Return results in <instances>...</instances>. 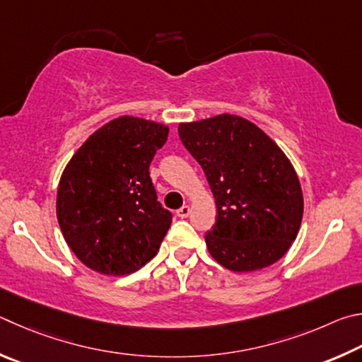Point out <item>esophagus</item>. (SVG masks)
Returning a JSON list of instances; mask_svg holds the SVG:
<instances>
[{
	"label": "esophagus",
	"mask_w": 362,
	"mask_h": 362,
	"mask_svg": "<svg viewBox=\"0 0 362 362\" xmlns=\"http://www.w3.org/2000/svg\"><path fill=\"white\" fill-rule=\"evenodd\" d=\"M189 214H191V208H189L187 205H185V206H181L180 210H177V216H180L181 219H186Z\"/></svg>",
	"instance_id": "obj_1"
}]
</instances>
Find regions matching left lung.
Wrapping results in <instances>:
<instances>
[{
    "mask_svg": "<svg viewBox=\"0 0 362 362\" xmlns=\"http://www.w3.org/2000/svg\"><path fill=\"white\" fill-rule=\"evenodd\" d=\"M216 199L205 242L214 261L252 272L281 259L297 237L302 189L284 152L250 120L221 114L177 127Z\"/></svg>",
    "mask_w": 362,
    "mask_h": 362,
    "instance_id": "1",
    "label": "left lung"
}]
</instances>
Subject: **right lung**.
<instances>
[{
  "mask_svg": "<svg viewBox=\"0 0 362 362\" xmlns=\"http://www.w3.org/2000/svg\"><path fill=\"white\" fill-rule=\"evenodd\" d=\"M168 127L117 117L71 157L60 177L57 219L82 264L103 275H127L157 255L171 224L149 176Z\"/></svg>",
  "mask_w": 362,
  "mask_h": 362,
  "instance_id": "add662e5",
  "label": "right lung"
}]
</instances>
